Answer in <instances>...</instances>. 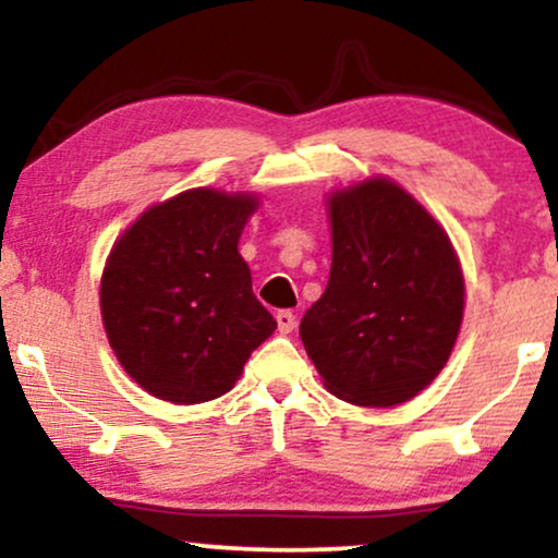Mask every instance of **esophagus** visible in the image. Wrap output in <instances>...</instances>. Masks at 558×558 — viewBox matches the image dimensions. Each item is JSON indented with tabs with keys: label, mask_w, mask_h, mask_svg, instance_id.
Returning <instances> with one entry per match:
<instances>
[{
	"label": "esophagus",
	"mask_w": 558,
	"mask_h": 558,
	"mask_svg": "<svg viewBox=\"0 0 558 558\" xmlns=\"http://www.w3.org/2000/svg\"><path fill=\"white\" fill-rule=\"evenodd\" d=\"M275 319H278V330L280 332H291L293 328H296V315L288 310H280L278 315H275Z\"/></svg>",
	"instance_id": "34e87169"
}]
</instances>
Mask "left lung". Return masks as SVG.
<instances>
[{
    "label": "left lung",
    "instance_id": "left-lung-1",
    "mask_svg": "<svg viewBox=\"0 0 558 558\" xmlns=\"http://www.w3.org/2000/svg\"><path fill=\"white\" fill-rule=\"evenodd\" d=\"M328 288L301 317L325 388L354 407L414 399L446 367L464 317V275L435 217L390 178L328 194Z\"/></svg>",
    "mask_w": 558,
    "mask_h": 558
}]
</instances>
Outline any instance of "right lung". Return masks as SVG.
Here are the masks:
<instances>
[{"mask_svg": "<svg viewBox=\"0 0 558 558\" xmlns=\"http://www.w3.org/2000/svg\"><path fill=\"white\" fill-rule=\"evenodd\" d=\"M257 194L189 189L151 204L114 241L99 288L101 323L146 393L202 403L228 393L278 323L239 254Z\"/></svg>", "mask_w": 558, "mask_h": 558, "instance_id": "add662e5", "label": "right lung"}]
</instances>
